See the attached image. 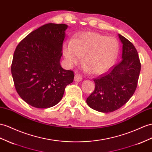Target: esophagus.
Segmentation results:
<instances>
[{"instance_id": "34e87169", "label": "esophagus", "mask_w": 152, "mask_h": 152, "mask_svg": "<svg viewBox=\"0 0 152 152\" xmlns=\"http://www.w3.org/2000/svg\"><path fill=\"white\" fill-rule=\"evenodd\" d=\"M81 80H82V77L81 76L80 74H76L75 76V81H77V82H80Z\"/></svg>"}]
</instances>
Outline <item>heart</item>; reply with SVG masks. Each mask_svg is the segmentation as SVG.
Wrapping results in <instances>:
<instances>
[{"instance_id":"1","label":"heart","mask_w":152,"mask_h":152,"mask_svg":"<svg viewBox=\"0 0 152 152\" xmlns=\"http://www.w3.org/2000/svg\"><path fill=\"white\" fill-rule=\"evenodd\" d=\"M64 54L70 65L78 64L84 55L87 69L99 75L110 69L119 50L118 43L113 37L95 32H84L72 39L64 47Z\"/></svg>"}]
</instances>
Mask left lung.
Segmentation results:
<instances>
[{
  "instance_id": "8db88e82",
  "label": "left lung",
  "mask_w": 152,
  "mask_h": 152,
  "mask_svg": "<svg viewBox=\"0 0 152 152\" xmlns=\"http://www.w3.org/2000/svg\"><path fill=\"white\" fill-rule=\"evenodd\" d=\"M123 44L122 60L107 73L95 78V89L87 99L92 109L103 113L123 107L134 94L140 71L138 53L129 40L118 34Z\"/></svg>"
}]
</instances>
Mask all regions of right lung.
Masks as SVG:
<instances>
[{
    "label": "right lung",
    "instance_id": "1",
    "mask_svg": "<svg viewBox=\"0 0 152 152\" xmlns=\"http://www.w3.org/2000/svg\"><path fill=\"white\" fill-rule=\"evenodd\" d=\"M64 24L49 23L30 33L19 43L11 64L14 85L20 98L31 106L47 108L56 105L74 72L61 67Z\"/></svg>",
    "mask_w": 152,
    "mask_h": 152
}]
</instances>
